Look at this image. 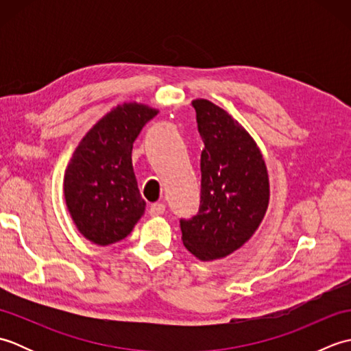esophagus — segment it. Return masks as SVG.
Wrapping results in <instances>:
<instances>
[{
  "label": "esophagus",
  "mask_w": 351,
  "mask_h": 351,
  "mask_svg": "<svg viewBox=\"0 0 351 351\" xmlns=\"http://www.w3.org/2000/svg\"><path fill=\"white\" fill-rule=\"evenodd\" d=\"M164 211H166V205L161 202H156V204L151 205V208H149V214H151L152 217H158V215H161Z\"/></svg>",
  "instance_id": "1"
}]
</instances>
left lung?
I'll return each instance as SVG.
<instances>
[{"label":"left lung","mask_w":351,"mask_h":351,"mask_svg":"<svg viewBox=\"0 0 351 351\" xmlns=\"http://www.w3.org/2000/svg\"><path fill=\"white\" fill-rule=\"evenodd\" d=\"M204 140L200 155V206L181 219L182 243L202 261L240 249L263 221L270 185L263 154L243 126L206 99L191 102Z\"/></svg>","instance_id":"1"}]
</instances>
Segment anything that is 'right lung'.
<instances>
[{"mask_svg":"<svg viewBox=\"0 0 351 351\" xmlns=\"http://www.w3.org/2000/svg\"><path fill=\"white\" fill-rule=\"evenodd\" d=\"M158 111L143 104L117 106L88 131L64 173L66 205L78 230L108 245L130 235L145 213L132 170V143Z\"/></svg>","mask_w":351,"mask_h":351,"instance_id":"add662e5","label":"right lung"}]
</instances>
